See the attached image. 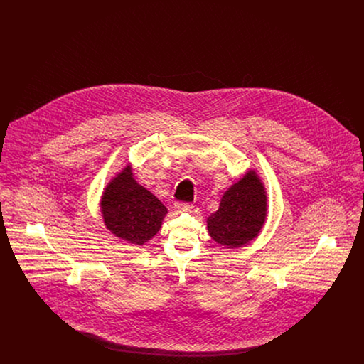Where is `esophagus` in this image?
Masks as SVG:
<instances>
[{
    "label": "esophagus",
    "instance_id": "obj_1",
    "mask_svg": "<svg viewBox=\"0 0 364 364\" xmlns=\"http://www.w3.org/2000/svg\"><path fill=\"white\" fill-rule=\"evenodd\" d=\"M174 208L177 211H190L191 208H192V205H190V203H176Z\"/></svg>",
    "mask_w": 364,
    "mask_h": 364
}]
</instances>
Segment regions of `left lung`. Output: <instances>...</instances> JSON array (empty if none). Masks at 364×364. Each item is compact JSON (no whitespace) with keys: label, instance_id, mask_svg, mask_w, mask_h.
<instances>
[{"label":"left lung","instance_id":"obj_1","mask_svg":"<svg viewBox=\"0 0 364 364\" xmlns=\"http://www.w3.org/2000/svg\"><path fill=\"white\" fill-rule=\"evenodd\" d=\"M267 198L254 171L225 191L220 208L208 218V235L225 248H237L254 240L266 221Z\"/></svg>","mask_w":364,"mask_h":364}]
</instances>
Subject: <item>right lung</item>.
Segmentation results:
<instances>
[{
	"mask_svg": "<svg viewBox=\"0 0 364 364\" xmlns=\"http://www.w3.org/2000/svg\"><path fill=\"white\" fill-rule=\"evenodd\" d=\"M101 211L105 225L114 236L143 245L158 233L168 208L138 184L131 165H127L105 188Z\"/></svg>",
	"mask_w": 364,
	"mask_h": 364,
	"instance_id": "1",
	"label": "right lung"
}]
</instances>
